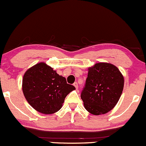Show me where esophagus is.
I'll return each mask as SVG.
<instances>
[{"label": "esophagus", "instance_id": "esophagus-1", "mask_svg": "<svg viewBox=\"0 0 146 146\" xmlns=\"http://www.w3.org/2000/svg\"><path fill=\"white\" fill-rule=\"evenodd\" d=\"M73 85H74V86H75V87H76V89H78V82H74Z\"/></svg>", "mask_w": 146, "mask_h": 146}]
</instances>
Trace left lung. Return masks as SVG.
Here are the masks:
<instances>
[{
	"label": "left lung",
	"mask_w": 146,
	"mask_h": 146,
	"mask_svg": "<svg viewBox=\"0 0 146 146\" xmlns=\"http://www.w3.org/2000/svg\"><path fill=\"white\" fill-rule=\"evenodd\" d=\"M124 78L114 65L97 63L89 68L85 85L81 92L84 107L94 115L111 110L122 94Z\"/></svg>",
	"instance_id": "1"
}]
</instances>
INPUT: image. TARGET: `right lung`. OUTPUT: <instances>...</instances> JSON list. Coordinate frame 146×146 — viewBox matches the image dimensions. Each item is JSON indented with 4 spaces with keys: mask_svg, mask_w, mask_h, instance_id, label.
<instances>
[{
    "mask_svg": "<svg viewBox=\"0 0 146 146\" xmlns=\"http://www.w3.org/2000/svg\"><path fill=\"white\" fill-rule=\"evenodd\" d=\"M23 92L35 110L51 114L60 110L66 96L76 89L64 77L44 62L31 67L23 78Z\"/></svg>",
    "mask_w": 146,
    "mask_h": 146,
    "instance_id": "1",
    "label": "right lung"
}]
</instances>
